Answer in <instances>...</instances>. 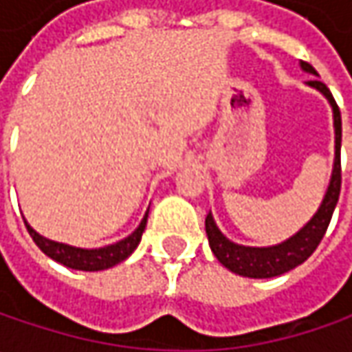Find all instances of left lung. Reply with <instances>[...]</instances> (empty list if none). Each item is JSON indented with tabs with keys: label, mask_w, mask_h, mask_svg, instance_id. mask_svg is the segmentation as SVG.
<instances>
[{
	"label": "left lung",
	"mask_w": 352,
	"mask_h": 352,
	"mask_svg": "<svg viewBox=\"0 0 352 352\" xmlns=\"http://www.w3.org/2000/svg\"><path fill=\"white\" fill-rule=\"evenodd\" d=\"M300 68L307 74L319 76L316 72V68L311 64H307V62H300ZM305 84L309 88L318 89L319 94H323V98L329 102L333 109L335 158H333L331 180H329L325 196L321 199V206L318 208V211L314 213V217L298 233H294L286 241L272 245V247H245V245L233 243L231 239H227L219 231L211 211L208 213L206 233H208L211 250H213L215 258L223 264L225 268H229L231 272H235L239 276L274 278L305 263L321 243V239H323L327 227H329V221H331L335 206L339 201V192H341V111H339L337 103L333 100L331 91L327 89V86L323 82L309 80Z\"/></svg>",
	"instance_id": "left-lung-1"
}]
</instances>
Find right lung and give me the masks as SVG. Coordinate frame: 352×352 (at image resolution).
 Masks as SVG:
<instances>
[{"instance_id": "1", "label": "right lung", "mask_w": 352, "mask_h": 352, "mask_svg": "<svg viewBox=\"0 0 352 352\" xmlns=\"http://www.w3.org/2000/svg\"><path fill=\"white\" fill-rule=\"evenodd\" d=\"M146 217H148V211L144 213L139 227L131 235L117 241L113 245L100 247V249H82V247H72V245H66V243H58V241H50L41 233H36L27 221H25V225H27L29 235L33 236V241L36 243V247L43 250L47 256H50L52 261L64 264L68 268H74V270L98 272V270H105V268H111L116 264L123 263L129 254L139 247L142 231L146 227Z\"/></svg>"}]
</instances>
